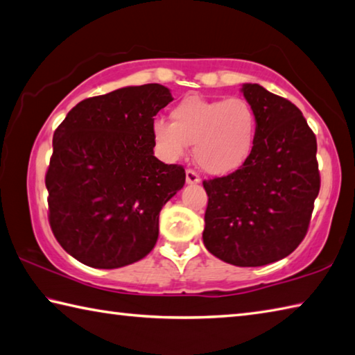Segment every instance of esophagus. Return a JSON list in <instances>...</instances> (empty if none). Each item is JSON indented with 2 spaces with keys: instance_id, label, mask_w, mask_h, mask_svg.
Segmentation results:
<instances>
[{
  "instance_id": "1",
  "label": "esophagus",
  "mask_w": 355,
  "mask_h": 355,
  "mask_svg": "<svg viewBox=\"0 0 355 355\" xmlns=\"http://www.w3.org/2000/svg\"><path fill=\"white\" fill-rule=\"evenodd\" d=\"M186 183H188V184H197V183H200V175H198L196 171L188 169V171H186Z\"/></svg>"
}]
</instances>
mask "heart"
Listing matches in <instances>:
<instances>
[{
    "label": "heart",
    "mask_w": 355,
    "mask_h": 355,
    "mask_svg": "<svg viewBox=\"0 0 355 355\" xmlns=\"http://www.w3.org/2000/svg\"><path fill=\"white\" fill-rule=\"evenodd\" d=\"M172 122L153 121L152 137L166 159H178L194 144L197 164L211 175H228L254 149L257 114L242 98L188 96L171 110Z\"/></svg>",
    "instance_id": "heart-1"
}]
</instances>
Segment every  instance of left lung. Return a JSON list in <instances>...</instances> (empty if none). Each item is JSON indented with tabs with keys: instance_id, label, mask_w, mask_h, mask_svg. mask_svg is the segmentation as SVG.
Listing matches in <instances>:
<instances>
[{
	"instance_id": "8db88e82",
	"label": "left lung",
	"mask_w": 355,
	"mask_h": 355,
	"mask_svg": "<svg viewBox=\"0 0 355 355\" xmlns=\"http://www.w3.org/2000/svg\"><path fill=\"white\" fill-rule=\"evenodd\" d=\"M242 93L257 114L254 149L241 169L205 180L203 243L237 267L288 256L304 239L320 192L315 138L301 110L257 83Z\"/></svg>"
}]
</instances>
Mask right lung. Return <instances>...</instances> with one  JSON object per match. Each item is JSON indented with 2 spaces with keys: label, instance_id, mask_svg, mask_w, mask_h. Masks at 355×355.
<instances>
[{
  "label": "right lung",
  "instance_id": "obj_1",
  "mask_svg": "<svg viewBox=\"0 0 355 355\" xmlns=\"http://www.w3.org/2000/svg\"><path fill=\"white\" fill-rule=\"evenodd\" d=\"M172 101L159 83L88 98L55 128L46 172L57 242L93 268L143 259L158 239L159 211L183 188V166L153 155V116Z\"/></svg>",
  "mask_w": 355,
  "mask_h": 355
}]
</instances>
